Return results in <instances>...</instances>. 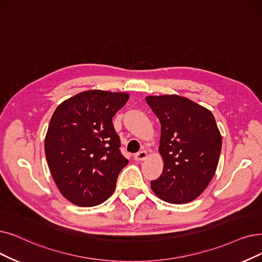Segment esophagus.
Wrapping results in <instances>:
<instances>
[{
    "label": "esophagus",
    "instance_id": "obj_1",
    "mask_svg": "<svg viewBox=\"0 0 262 262\" xmlns=\"http://www.w3.org/2000/svg\"><path fill=\"white\" fill-rule=\"evenodd\" d=\"M147 151H145V150H141V151H139L138 154H135L134 155V159L137 160V161H143V160H145L146 158H147Z\"/></svg>",
    "mask_w": 262,
    "mask_h": 262
}]
</instances>
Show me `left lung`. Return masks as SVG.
<instances>
[{"label":"left lung","instance_id":"left-lung-1","mask_svg":"<svg viewBox=\"0 0 262 262\" xmlns=\"http://www.w3.org/2000/svg\"><path fill=\"white\" fill-rule=\"evenodd\" d=\"M146 102L161 123L163 171L151 189L165 202H191L212 181L221 156L223 140L214 115L177 95L148 96Z\"/></svg>","mask_w":262,"mask_h":262}]
</instances>
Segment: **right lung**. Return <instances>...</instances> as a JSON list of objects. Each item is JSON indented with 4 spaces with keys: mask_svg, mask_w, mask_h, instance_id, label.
<instances>
[{
    "mask_svg": "<svg viewBox=\"0 0 262 262\" xmlns=\"http://www.w3.org/2000/svg\"><path fill=\"white\" fill-rule=\"evenodd\" d=\"M125 92L87 90L62 102L52 114L45 155L59 191L73 204L96 206L113 194L128 160L120 154L113 117Z\"/></svg>",
    "mask_w": 262,
    "mask_h": 262,
    "instance_id": "right-lung-1",
    "label": "right lung"
}]
</instances>
